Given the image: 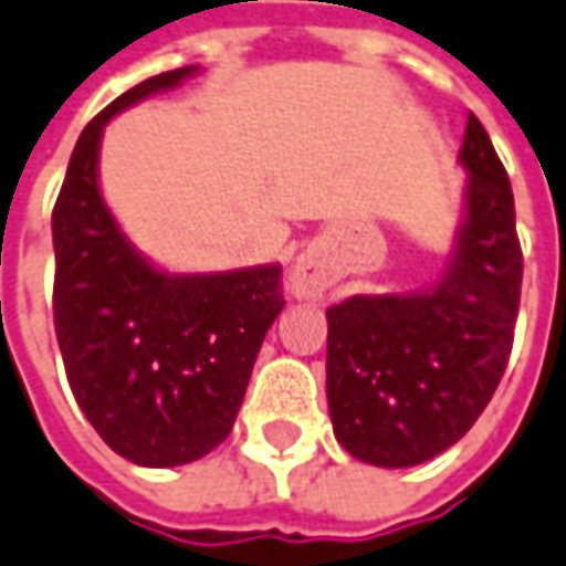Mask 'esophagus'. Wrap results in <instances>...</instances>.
I'll return each instance as SVG.
<instances>
[{
    "instance_id": "34e87169",
    "label": "esophagus",
    "mask_w": 566,
    "mask_h": 566,
    "mask_svg": "<svg viewBox=\"0 0 566 566\" xmlns=\"http://www.w3.org/2000/svg\"><path fill=\"white\" fill-rule=\"evenodd\" d=\"M325 291V282H322V272L315 266L313 260H300L294 272H291V294L303 300L322 297Z\"/></svg>"
}]
</instances>
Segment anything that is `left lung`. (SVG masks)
I'll return each mask as SVG.
<instances>
[{
    "mask_svg": "<svg viewBox=\"0 0 566 566\" xmlns=\"http://www.w3.org/2000/svg\"><path fill=\"white\" fill-rule=\"evenodd\" d=\"M468 219L443 282L412 297L328 310V409L349 455L409 468L474 428L509 365L524 253L514 195L483 123L468 114Z\"/></svg>",
    "mask_w": 566,
    "mask_h": 566,
    "instance_id": "left-lung-1",
    "label": "left lung"
}]
</instances>
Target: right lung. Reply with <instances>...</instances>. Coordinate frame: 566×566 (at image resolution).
<instances>
[{"label":"right lung","mask_w":566,"mask_h":566,"mask_svg":"<svg viewBox=\"0 0 566 566\" xmlns=\"http://www.w3.org/2000/svg\"><path fill=\"white\" fill-rule=\"evenodd\" d=\"M188 73L195 67L157 73L86 123L52 210V313L71 390L98 437L145 468L188 464L229 437L260 344L284 310L279 266L157 272L102 201L105 123Z\"/></svg>","instance_id":"obj_1"}]
</instances>
